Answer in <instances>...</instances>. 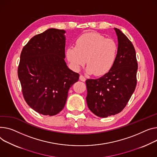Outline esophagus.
<instances>
[{"label":"esophagus","instance_id":"obj_1","mask_svg":"<svg viewBox=\"0 0 157 157\" xmlns=\"http://www.w3.org/2000/svg\"><path fill=\"white\" fill-rule=\"evenodd\" d=\"M79 79L81 80V81H86V78H85V77L83 76V75H80V76H79Z\"/></svg>","mask_w":157,"mask_h":157}]
</instances>
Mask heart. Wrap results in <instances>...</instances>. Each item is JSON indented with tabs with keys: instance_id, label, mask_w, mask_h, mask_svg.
I'll return each mask as SVG.
<instances>
[{
	"instance_id": "heart-1",
	"label": "heart",
	"mask_w": 157,
	"mask_h": 157,
	"mask_svg": "<svg viewBox=\"0 0 157 157\" xmlns=\"http://www.w3.org/2000/svg\"><path fill=\"white\" fill-rule=\"evenodd\" d=\"M118 47L116 41L105 38L98 33L82 35L76 41L75 47L67 48L66 54L72 68L78 71L86 62V71L96 76L105 75L116 61Z\"/></svg>"
}]
</instances>
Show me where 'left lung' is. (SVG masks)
<instances>
[{"instance_id": "left-lung-1", "label": "left lung", "mask_w": 157, "mask_h": 157, "mask_svg": "<svg viewBox=\"0 0 157 157\" xmlns=\"http://www.w3.org/2000/svg\"><path fill=\"white\" fill-rule=\"evenodd\" d=\"M114 29L118 38V51L113 66L102 77L86 81L88 107L100 117L121 112L137 84L138 62L134 47L120 29Z\"/></svg>"}]
</instances>
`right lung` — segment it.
Returning <instances> with one entry per match:
<instances>
[{
  "mask_svg": "<svg viewBox=\"0 0 157 157\" xmlns=\"http://www.w3.org/2000/svg\"><path fill=\"white\" fill-rule=\"evenodd\" d=\"M63 29L50 28L34 36L23 48L17 75L28 105L38 113L55 116L66 104L70 87L79 75L64 60Z\"/></svg>",
  "mask_w": 157,
  "mask_h": 157,
  "instance_id": "1",
  "label": "right lung"
}]
</instances>
